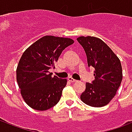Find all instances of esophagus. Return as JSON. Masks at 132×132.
<instances>
[{
    "instance_id": "1",
    "label": "esophagus",
    "mask_w": 132,
    "mask_h": 132,
    "mask_svg": "<svg viewBox=\"0 0 132 132\" xmlns=\"http://www.w3.org/2000/svg\"><path fill=\"white\" fill-rule=\"evenodd\" d=\"M68 80L71 83H74V82H76V81H77L75 80V79H72V77H68Z\"/></svg>"
}]
</instances>
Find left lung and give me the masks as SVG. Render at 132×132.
Instances as JSON below:
<instances>
[{"mask_svg": "<svg viewBox=\"0 0 132 132\" xmlns=\"http://www.w3.org/2000/svg\"><path fill=\"white\" fill-rule=\"evenodd\" d=\"M77 40L86 53L88 67L95 69V79L92 84H86L81 100L90 106H105L114 97L121 86L123 79L121 61L100 38L80 36Z\"/></svg>", "mask_w": 132, "mask_h": 132, "instance_id": "left-lung-1", "label": "left lung"}]
</instances>
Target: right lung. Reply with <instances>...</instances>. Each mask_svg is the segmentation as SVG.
<instances>
[{
    "label": "right lung",
    "instance_id": "right-lung-1",
    "mask_svg": "<svg viewBox=\"0 0 132 132\" xmlns=\"http://www.w3.org/2000/svg\"><path fill=\"white\" fill-rule=\"evenodd\" d=\"M74 43L70 38L46 36L24 52L16 68V80L22 98L31 108L47 110L60 101L66 79L52 77L50 68H55L62 52Z\"/></svg>",
    "mask_w": 132,
    "mask_h": 132
}]
</instances>
